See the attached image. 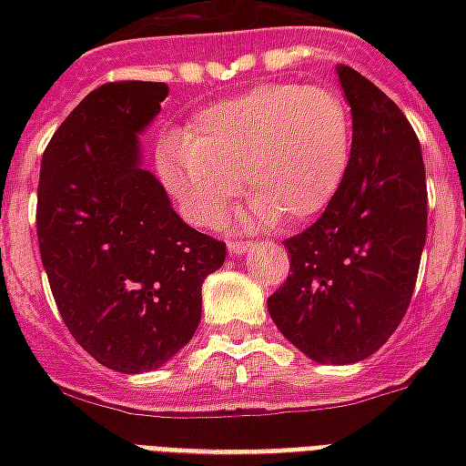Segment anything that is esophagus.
Returning a JSON list of instances; mask_svg holds the SVG:
<instances>
[{
  "label": "esophagus",
  "mask_w": 466,
  "mask_h": 466,
  "mask_svg": "<svg viewBox=\"0 0 466 466\" xmlns=\"http://www.w3.org/2000/svg\"><path fill=\"white\" fill-rule=\"evenodd\" d=\"M247 249H252V244L242 242V239H232L229 242V254H244Z\"/></svg>",
  "instance_id": "obj_1"
}]
</instances>
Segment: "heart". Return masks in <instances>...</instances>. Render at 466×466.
I'll return each mask as SVG.
<instances>
[{"label":"heart","instance_id":"obj_1","mask_svg":"<svg viewBox=\"0 0 466 466\" xmlns=\"http://www.w3.org/2000/svg\"><path fill=\"white\" fill-rule=\"evenodd\" d=\"M351 157V116L332 89L262 85L197 115L184 139L164 144L159 177L197 224L224 219L242 189L244 222H307L339 192Z\"/></svg>","mask_w":466,"mask_h":466}]
</instances>
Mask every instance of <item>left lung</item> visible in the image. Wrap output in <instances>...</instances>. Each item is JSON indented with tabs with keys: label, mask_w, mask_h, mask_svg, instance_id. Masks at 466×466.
<instances>
[{
	"label": "left lung",
	"mask_w": 466,
	"mask_h": 466,
	"mask_svg": "<svg viewBox=\"0 0 466 466\" xmlns=\"http://www.w3.org/2000/svg\"><path fill=\"white\" fill-rule=\"evenodd\" d=\"M351 109L339 192L284 247L292 274L267 299L279 332L319 364L371 357L410 307L427 239V179L417 134L390 96L337 66Z\"/></svg>",
	"instance_id": "8db88e82"
}]
</instances>
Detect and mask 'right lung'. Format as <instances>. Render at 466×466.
I'll list each match as a JSON object with an SVG mask.
<instances>
[{"instance_id":"1","label":"right lung","mask_w":466,"mask_h":466,"mask_svg":"<svg viewBox=\"0 0 466 466\" xmlns=\"http://www.w3.org/2000/svg\"><path fill=\"white\" fill-rule=\"evenodd\" d=\"M169 95L164 82H109L75 106L46 144L36 237L66 329L124 374L162 367L202 319V282L227 244L174 212L142 167L139 134Z\"/></svg>"}]
</instances>
